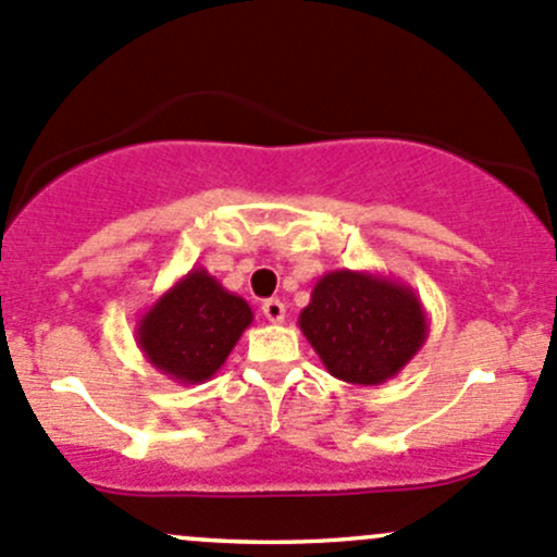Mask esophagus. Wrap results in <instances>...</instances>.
<instances>
[{"label":"esophagus","mask_w":557,"mask_h":557,"mask_svg":"<svg viewBox=\"0 0 557 557\" xmlns=\"http://www.w3.org/2000/svg\"><path fill=\"white\" fill-rule=\"evenodd\" d=\"M262 313H265L268 322L278 324V322H284L286 306H284V302H281V300H276V297H271V300L262 302Z\"/></svg>","instance_id":"obj_1"}]
</instances>
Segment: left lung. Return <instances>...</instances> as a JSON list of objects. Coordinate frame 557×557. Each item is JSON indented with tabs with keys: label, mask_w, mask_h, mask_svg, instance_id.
<instances>
[{
	"label": "left lung",
	"mask_w": 557,
	"mask_h": 557,
	"mask_svg": "<svg viewBox=\"0 0 557 557\" xmlns=\"http://www.w3.org/2000/svg\"><path fill=\"white\" fill-rule=\"evenodd\" d=\"M297 324L330 376L362 387L398 376L428 338V313L409 284L349 268L317 281Z\"/></svg>",
	"instance_id": "left-lung-1"
}]
</instances>
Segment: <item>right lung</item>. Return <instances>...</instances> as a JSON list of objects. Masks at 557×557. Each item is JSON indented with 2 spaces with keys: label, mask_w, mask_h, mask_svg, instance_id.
<instances>
[{
  "label": "right lung",
  "mask_w": 557,
  "mask_h": 557,
  "mask_svg": "<svg viewBox=\"0 0 557 557\" xmlns=\"http://www.w3.org/2000/svg\"><path fill=\"white\" fill-rule=\"evenodd\" d=\"M255 322L249 302L224 289L206 268H191L137 319L143 357L178 384H202L227 362Z\"/></svg>",
  "instance_id": "right-lung-1"
}]
</instances>
